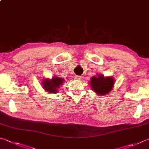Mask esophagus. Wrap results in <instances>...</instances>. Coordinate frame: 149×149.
<instances>
[{"instance_id":"esophagus-1","label":"esophagus","mask_w":149,"mask_h":149,"mask_svg":"<svg viewBox=\"0 0 149 149\" xmlns=\"http://www.w3.org/2000/svg\"><path fill=\"white\" fill-rule=\"evenodd\" d=\"M74 78L76 80H81L82 78V77H81V76H78V75H76Z\"/></svg>"}]
</instances>
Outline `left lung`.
I'll return each mask as SVG.
<instances>
[{
    "instance_id": "1",
    "label": "left lung",
    "mask_w": 149,
    "mask_h": 149,
    "mask_svg": "<svg viewBox=\"0 0 149 149\" xmlns=\"http://www.w3.org/2000/svg\"><path fill=\"white\" fill-rule=\"evenodd\" d=\"M91 88L97 94L103 95L111 91L114 85L113 77H104L102 74H98L97 77H92L90 82Z\"/></svg>"
}]
</instances>
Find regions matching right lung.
<instances>
[{
	"label": "right lung",
	"instance_id": "obj_1",
	"mask_svg": "<svg viewBox=\"0 0 149 149\" xmlns=\"http://www.w3.org/2000/svg\"><path fill=\"white\" fill-rule=\"evenodd\" d=\"M64 79L62 78L54 77L52 79H45L44 78L42 85H43V89L47 92L51 93H57L58 88L64 82Z\"/></svg>",
	"mask_w": 149,
	"mask_h": 149
}]
</instances>
